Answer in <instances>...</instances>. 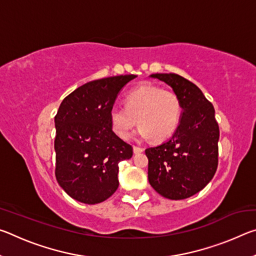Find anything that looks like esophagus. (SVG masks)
I'll list each match as a JSON object with an SVG mask.
<instances>
[{
	"label": "esophagus",
	"instance_id": "1",
	"mask_svg": "<svg viewBox=\"0 0 256 256\" xmlns=\"http://www.w3.org/2000/svg\"><path fill=\"white\" fill-rule=\"evenodd\" d=\"M144 148H141V146H133V152L134 154H140V152H142V151H144Z\"/></svg>",
	"mask_w": 256,
	"mask_h": 256
}]
</instances>
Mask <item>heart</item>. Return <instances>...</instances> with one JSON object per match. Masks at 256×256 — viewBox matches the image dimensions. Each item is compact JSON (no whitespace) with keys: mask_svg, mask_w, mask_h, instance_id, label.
Segmentation results:
<instances>
[{"mask_svg":"<svg viewBox=\"0 0 256 256\" xmlns=\"http://www.w3.org/2000/svg\"><path fill=\"white\" fill-rule=\"evenodd\" d=\"M182 114L180 97L172 90L151 84L136 86L125 97V107L114 106L110 110L112 131L128 138L138 122L140 138H152L154 142L170 138L178 126Z\"/></svg>","mask_w":256,"mask_h":256,"instance_id":"b5f03b06","label":"heart"}]
</instances>
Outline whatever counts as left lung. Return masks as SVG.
Here are the masks:
<instances>
[{"label": "left lung", "instance_id": "left-lung-1", "mask_svg": "<svg viewBox=\"0 0 256 256\" xmlns=\"http://www.w3.org/2000/svg\"><path fill=\"white\" fill-rule=\"evenodd\" d=\"M150 78L164 82L180 97V120L170 140L146 149L148 180L160 196L183 200L200 192L218 166L219 126L214 108L192 82L175 73Z\"/></svg>", "mask_w": 256, "mask_h": 256}]
</instances>
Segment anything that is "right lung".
Returning a JSON list of instances; mask_svg holds the SVG:
<instances>
[{
    "instance_id": "right-lung-1",
    "label": "right lung",
    "mask_w": 256,
    "mask_h": 256,
    "mask_svg": "<svg viewBox=\"0 0 256 256\" xmlns=\"http://www.w3.org/2000/svg\"><path fill=\"white\" fill-rule=\"evenodd\" d=\"M136 76L86 82L60 102L55 116V175L68 196L86 204L107 200L118 188V164L133 149L112 131L110 110Z\"/></svg>"
}]
</instances>
